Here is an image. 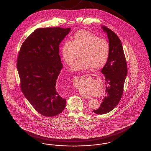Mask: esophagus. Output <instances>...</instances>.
Returning <instances> with one entry per match:
<instances>
[{
	"mask_svg": "<svg viewBox=\"0 0 151 151\" xmlns=\"http://www.w3.org/2000/svg\"><path fill=\"white\" fill-rule=\"evenodd\" d=\"M88 75H86V76H88ZM80 96H81L83 98H84V99H90V98H91V97H90L89 96L86 95V94L80 93Z\"/></svg>",
	"mask_w": 151,
	"mask_h": 151,
	"instance_id": "obj_1",
	"label": "esophagus"
}]
</instances>
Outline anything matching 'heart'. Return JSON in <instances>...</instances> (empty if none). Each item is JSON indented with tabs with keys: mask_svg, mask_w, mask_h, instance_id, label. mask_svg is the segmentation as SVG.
<instances>
[{
	"mask_svg": "<svg viewBox=\"0 0 151 151\" xmlns=\"http://www.w3.org/2000/svg\"><path fill=\"white\" fill-rule=\"evenodd\" d=\"M78 52L80 58L73 65L72 70H99L108 61L110 45L106 40L86 30H79L70 41L65 42L61 48L62 56L67 65H72Z\"/></svg>",
	"mask_w": 151,
	"mask_h": 151,
	"instance_id": "1",
	"label": "heart"
}]
</instances>
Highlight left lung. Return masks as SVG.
<instances>
[{
  "instance_id": "8db88e82",
  "label": "left lung",
  "mask_w": 151,
  "mask_h": 151,
  "mask_svg": "<svg viewBox=\"0 0 151 151\" xmlns=\"http://www.w3.org/2000/svg\"><path fill=\"white\" fill-rule=\"evenodd\" d=\"M101 28L107 34L110 54L108 61L101 71L105 78L106 96L99 108L93 111L98 114L108 113L118 104L127 75L126 60L120 39L113 31L105 26H101Z\"/></svg>"
}]
</instances>
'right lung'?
Returning <instances> with one entry per match:
<instances>
[{
  "instance_id": "add662e5",
  "label": "right lung",
  "mask_w": 151,
  "mask_h": 151,
  "mask_svg": "<svg viewBox=\"0 0 151 151\" xmlns=\"http://www.w3.org/2000/svg\"><path fill=\"white\" fill-rule=\"evenodd\" d=\"M71 28L59 27L37 29L22 44L17 68L22 92L40 114L53 116L65 106L55 86L63 68L59 45Z\"/></svg>"
}]
</instances>
